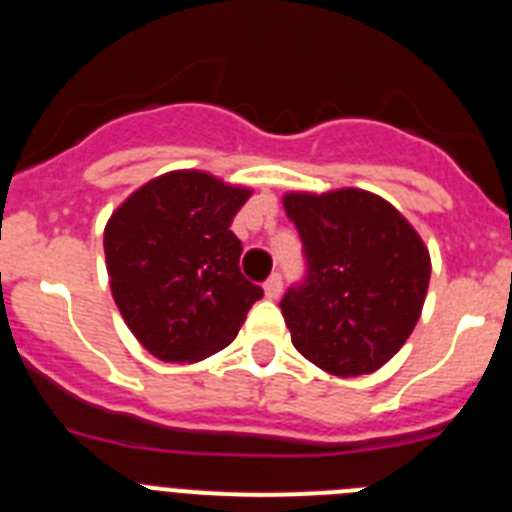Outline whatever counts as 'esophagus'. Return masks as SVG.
<instances>
[{
  "instance_id": "34e87169",
  "label": "esophagus",
  "mask_w": 512,
  "mask_h": 512,
  "mask_svg": "<svg viewBox=\"0 0 512 512\" xmlns=\"http://www.w3.org/2000/svg\"><path fill=\"white\" fill-rule=\"evenodd\" d=\"M264 295L269 297V300H277V297L282 295V277H279V274H271V277L266 279Z\"/></svg>"
}]
</instances>
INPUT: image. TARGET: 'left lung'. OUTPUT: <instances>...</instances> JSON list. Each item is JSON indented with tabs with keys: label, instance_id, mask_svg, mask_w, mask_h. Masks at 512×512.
Masks as SVG:
<instances>
[{
	"label": "left lung",
	"instance_id": "1",
	"mask_svg": "<svg viewBox=\"0 0 512 512\" xmlns=\"http://www.w3.org/2000/svg\"><path fill=\"white\" fill-rule=\"evenodd\" d=\"M284 210L305 253V279L279 307L295 348L336 377L377 372L423 310L431 256L413 225L364 189L292 192Z\"/></svg>",
	"mask_w": 512,
	"mask_h": 512
}]
</instances>
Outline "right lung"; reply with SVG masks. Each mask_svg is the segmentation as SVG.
I'll return each instance as SVG.
<instances>
[{
    "instance_id": "1",
    "label": "right lung",
    "mask_w": 512,
    "mask_h": 512,
    "mask_svg": "<svg viewBox=\"0 0 512 512\" xmlns=\"http://www.w3.org/2000/svg\"><path fill=\"white\" fill-rule=\"evenodd\" d=\"M251 192L205 171H171L112 212L104 256L112 297L156 359L202 361L228 346L264 289L241 274L230 230Z\"/></svg>"
}]
</instances>
